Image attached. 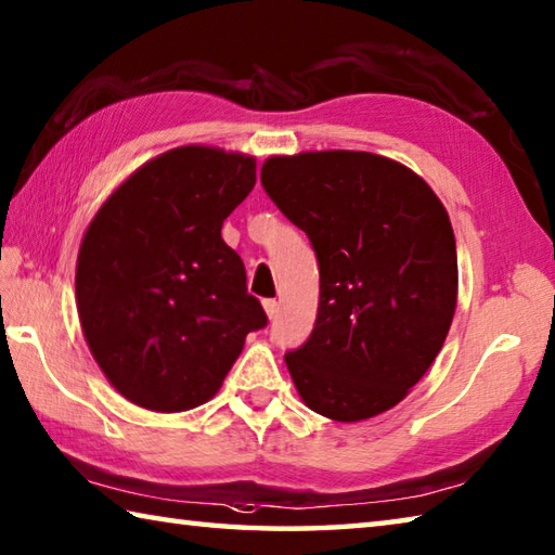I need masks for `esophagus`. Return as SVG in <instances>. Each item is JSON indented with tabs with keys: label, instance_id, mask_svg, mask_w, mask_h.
<instances>
[{
	"label": "esophagus",
	"instance_id": "obj_1",
	"mask_svg": "<svg viewBox=\"0 0 555 555\" xmlns=\"http://www.w3.org/2000/svg\"><path fill=\"white\" fill-rule=\"evenodd\" d=\"M264 312H267V318L269 320H274L276 318V312H279V304H276V300H264Z\"/></svg>",
	"mask_w": 555,
	"mask_h": 555
}]
</instances>
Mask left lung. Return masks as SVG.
I'll return each instance as SVG.
<instances>
[{
  "label": "left lung",
  "mask_w": 555,
  "mask_h": 555,
  "mask_svg": "<svg viewBox=\"0 0 555 555\" xmlns=\"http://www.w3.org/2000/svg\"><path fill=\"white\" fill-rule=\"evenodd\" d=\"M261 184L320 264L315 327L286 354L298 396L335 422L396 408L437 359L456 310L444 204L410 167L357 150L274 155Z\"/></svg>",
  "instance_id": "1"
}]
</instances>
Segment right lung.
Returning <instances> with one entry per match:
<instances>
[{
    "mask_svg": "<svg viewBox=\"0 0 555 555\" xmlns=\"http://www.w3.org/2000/svg\"><path fill=\"white\" fill-rule=\"evenodd\" d=\"M257 159L181 145L138 167L85 230L75 294L87 347L111 386L153 412L204 405L251 330L267 325L220 228Z\"/></svg>",
    "mask_w": 555,
    "mask_h": 555,
    "instance_id": "1",
    "label": "right lung"
}]
</instances>
